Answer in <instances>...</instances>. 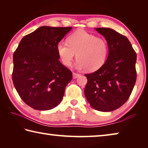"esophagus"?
<instances>
[{
  "label": "esophagus",
  "instance_id": "34e87169",
  "mask_svg": "<svg viewBox=\"0 0 148 148\" xmlns=\"http://www.w3.org/2000/svg\"><path fill=\"white\" fill-rule=\"evenodd\" d=\"M73 78H77V77L79 76V74H77V73H76V72H73Z\"/></svg>",
  "mask_w": 148,
  "mask_h": 148
}]
</instances>
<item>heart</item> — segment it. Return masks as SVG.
<instances>
[{
	"mask_svg": "<svg viewBox=\"0 0 148 148\" xmlns=\"http://www.w3.org/2000/svg\"><path fill=\"white\" fill-rule=\"evenodd\" d=\"M66 42L57 45V52L64 66H70L76 54V67L92 72L99 69L106 62L108 55V44L103 38L84 31L71 34Z\"/></svg>",
	"mask_w": 148,
	"mask_h": 148,
	"instance_id": "heart-1",
	"label": "heart"
}]
</instances>
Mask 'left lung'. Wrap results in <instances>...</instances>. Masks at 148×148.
<instances>
[{
  "instance_id": "left-lung-1",
  "label": "left lung",
  "mask_w": 148,
  "mask_h": 148,
  "mask_svg": "<svg viewBox=\"0 0 148 148\" xmlns=\"http://www.w3.org/2000/svg\"><path fill=\"white\" fill-rule=\"evenodd\" d=\"M108 44L109 53L98 71L85 74L84 93L94 109L111 112L129 99L136 80V53L126 36L110 28H97Z\"/></svg>"
}]
</instances>
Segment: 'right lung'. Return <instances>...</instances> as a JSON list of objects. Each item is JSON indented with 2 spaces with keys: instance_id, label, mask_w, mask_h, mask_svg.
<instances>
[{
  "instance_id": "1",
  "label": "right lung",
  "mask_w": 148,
  "mask_h": 148,
  "mask_svg": "<svg viewBox=\"0 0 148 148\" xmlns=\"http://www.w3.org/2000/svg\"><path fill=\"white\" fill-rule=\"evenodd\" d=\"M71 29L72 27H40L25 36L14 51V87L32 108L51 110L63 98L72 74L60 62L56 47Z\"/></svg>"
}]
</instances>
